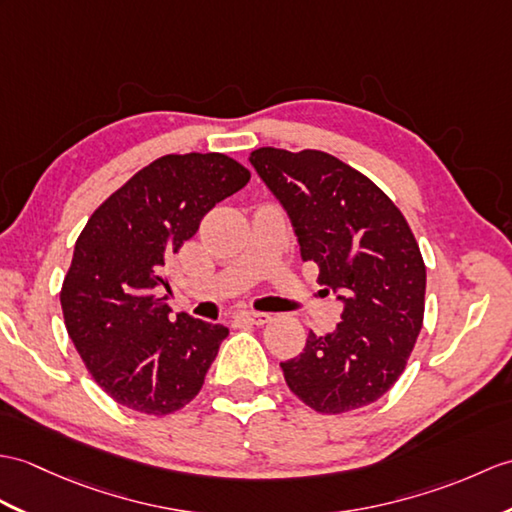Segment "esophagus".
I'll list each match as a JSON object with an SVG mask.
<instances>
[{
	"label": "esophagus",
	"mask_w": 512,
	"mask_h": 512,
	"mask_svg": "<svg viewBox=\"0 0 512 512\" xmlns=\"http://www.w3.org/2000/svg\"><path fill=\"white\" fill-rule=\"evenodd\" d=\"M240 323H246V325H266L270 320V314H264V312H242L235 316Z\"/></svg>",
	"instance_id": "34e87169"
}]
</instances>
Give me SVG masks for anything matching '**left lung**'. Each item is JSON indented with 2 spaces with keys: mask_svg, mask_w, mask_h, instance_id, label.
<instances>
[{
  "mask_svg": "<svg viewBox=\"0 0 512 512\" xmlns=\"http://www.w3.org/2000/svg\"><path fill=\"white\" fill-rule=\"evenodd\" d=\"M253 168L288 211L303 261L344 310L336 331H310L303 353L281 362L305 406L342 414L397 382L419 338L425 264L403 213L351 165L320 150H253Z\"/></svg>",
  "mask_w": 512,
  "mask_h": 512,
  "instance_id": "obj_1",
  "label": "left lung"
}]
</instances>
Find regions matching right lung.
I'll return each instance as SVG.
<instances>
[{"mask_svg":"<svg viewBox=\"0 0 512 512\" xmlns=\"http://www.w3.org/2000/svg\"><path fill=\"white\" fill-rule=\"evenodd\" d=\"M251 172L220 152L165 154L93 211L63 281L67 334L98 386L122 406L163 417L192 401L216 360L224 325L170 307L163 268L205 213Z\"/></svg>","mask_w":512,"mask_h":512,"instance_id":"right-lung-1","label":"right lung"}]
</instances>
